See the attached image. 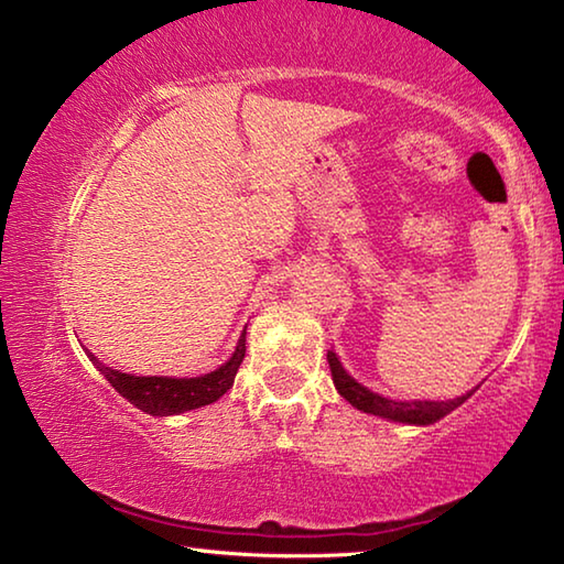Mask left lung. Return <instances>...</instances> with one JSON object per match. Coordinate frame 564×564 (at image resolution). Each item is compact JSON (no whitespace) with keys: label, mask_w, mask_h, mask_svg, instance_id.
I'll return each instance as SVG.
<instances>
[{"label":"left lung","mask_w":564,"mask_h":564,"mask_svg":"<svg viewBox=\"0 0 564 564\" xmlns=\"http://www.w3.org/2000/svg\"><path fill=\"white\" fill-rule=\"evenodd\" d=\"M328 366H330V376H333V383H336L338 393L348 400L352 408L362 410V413H370V415H378V417H388V420H395V423H413V425H427V423H435V420L445 417L447 413H453L457 405H463L467 398L473 395L465 393L455 400H413V403H400V400H390L373 393V390L362 388L360 383H356L346 370H343L340 360L336 358V352L328 350Z\"/></svg>","instance_id":"1"}]
</instances>
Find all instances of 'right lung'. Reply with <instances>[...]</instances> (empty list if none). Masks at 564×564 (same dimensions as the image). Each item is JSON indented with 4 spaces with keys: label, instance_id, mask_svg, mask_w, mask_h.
Returning <instances> with one entry per match:
<instances>
[{
    "label": "right lung",
    "instance_id": "1",
    "mask_svg": "<svg viewBox=\"0 0 564 564\" xmlns=\"http://www.w3.org/2000/svg\"><path fill=\"white\" fill-rule=\"evenodd\" d=\"M246 356V333L238 340L236 352L231 360L224 362L221 368L212 370L202 378H144V376H129L111 370L91 356L94 366H97L104 378L109 380L117 393H121L129 403L144 410L149 415H178L184 410H196L208 403H216L228 388L234 386V378L238 373V366L243 362Z\"/></svg>",
    "mask_w": 564,
    "mask_h": 564
}]
</instances>
